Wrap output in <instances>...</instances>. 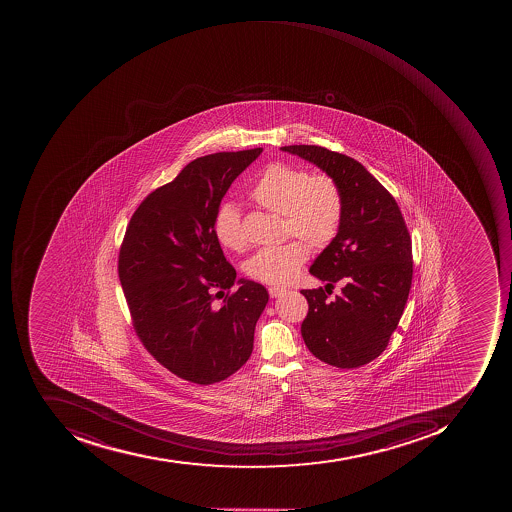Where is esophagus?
I'll use <instances>...</instances> for the list:
<instances>
[{
	"mask_svg": "<svg viewBox=\"0 0 512 512\" xmlns=\"http://www.w3.org/2000/svg\"><path fill=\"white\" fill-rule=\"evenodd\" d=\"M269 295H271L272 298L280 297V295H283L284 292H286V289L284 288H278V286H271V288L268 289Z\"/></svg>",
	"mask_w": 512,
	"mask_h": 512,
	"instance_id": "esophagus-1",
	"label": "esophagus"
}]
</instances>
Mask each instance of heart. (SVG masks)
Wrapping results in <instances>:
<instances>
[{"label":"heart","instance_id":"heart-1","mask_svg":"<svg viewBox=\"0 0 512 512\" xmlns=\"http://www.w3.org/2000/svg\"><path fill=\"white\" fill-rule=\"evenodd\" d=\"M249 198L260 208L283 215L286 234L301 238L315 251L328 248L335 240L345 214V198L335 178L311 174L284 161L263 167L249 189ZM214 231L224 248L241 251L246 246L241 214L234 203L226 201L218 208ZM304 243L292 240L260 249L246 263V274L261 283H291L308 260Z\"/></svg>","mask_w":512,"mask_h":512}]
</instances>
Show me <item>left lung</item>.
<instances>
[{
	"label": "left lung",
	"instance_id": "left-lung-1",
	"mask_svg": "<svg viewBox=\"0 0 512 512\" xmlns=\"http://www.w3.org/2000/svg\"><path fill=\"white\" fill-rule=\"evenodd\" d=\"M281 151L314 163L343 192L340 231L309 269L328 281L326 291H301L309 304L301 335L318 360L335 368H360L385 351L405 311L412 284L405 218L385 186L354 158L309 144ZM335 282L342 283V294L329 299Z\"/></svg>",
	"mask_w": 512,
	"mask_h": 512
}]
</instances>
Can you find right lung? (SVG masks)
I'll return each instance as SVG.
<instances>
[{
  "label": "right lung",
  "mask_w": 512,
  "mask_h": 512,
  "mask_svg": "<svg viewBox=\"0 0 512 512\" xmlns=\"http://www.w3.org/2000/svg\"><path fill=\"white\" fill-rule=\"evenodd\" d=\"M261 152L191 161L141 201L121 243L118 277L138 338L160 365L197 385L231 377L249 360L269 300L264 286L243 278L231 294L237 272L214 231L224 194Z\"/></svg>",
  "instance_id": "right-lung-1"
}]
</instances>
